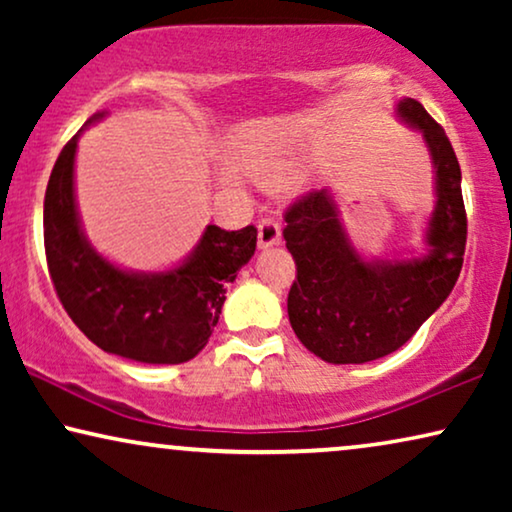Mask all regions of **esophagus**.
I'll return each mask as SVG.
<instances>
[{
    "instance_id": "34e87169",
    "label": "esophagus",
    "mask_w": 512,
    "mask_h": 512,
    "mask_svg": "<svg viewBox=\"0 0 512 512\" xmlns=\"http://www.w3.org/2000/svg\"><path fill=\"white\" fill-rule=\"evenodd\" d=\"M279 242H282V228L270 219L258 221V247L270 249V247H277Z\"/></svg>"
}]
</instances>
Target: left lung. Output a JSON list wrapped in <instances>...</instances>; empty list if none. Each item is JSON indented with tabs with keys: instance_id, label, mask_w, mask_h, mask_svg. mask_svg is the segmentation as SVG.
I'll return each instance as SVG.
<instances>
[{
	"instance_id": "8db88e82",
	"label": "left lung",
	"mask_w": 512,
	"mask_h": 512,
	"mask_svg": "<svg viewBox=\"0 0 512 512\" xmlns=\"http://www.w3.org/2000/svg\"><path fill=\"white\" fill-rule=\"evenodd\" d=\"M396 118L422 132L433 165V212L424 251L368 258L354 247L331 188L305 195L286 212L284 240L298 268L289 321L298 340L328 363H366L403 347L445 303L466 249L459 160L445 130L412 97Z\"/></svg>"
}]
</instances>
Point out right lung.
<instances>
[{
	"instance_id": "add662e5",
	"label": "right lung",
	"mask_w": 512,
	"mask_h": 512,
	"mask_svg": "<svg viewBox=\"0 0 512 512\" xmlns=\"http://www.w3.org/2000/svg\"><path fill=\"white\" fill-rule=\"evenodd\" d=\"M107 116L97 111L60 151L44 200L46 261L58 298L76 326L104 352L174 366L207 345L226 286L256 251V228L207 226L191 254L160 272L128 270L86 237L76 205L74 165L81 132Z\"/></svg>"
}]
</instances>
